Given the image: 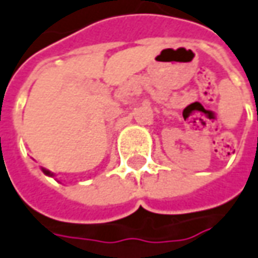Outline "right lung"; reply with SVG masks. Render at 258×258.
Returning <instances> with one entry per match:
<instances>
[{"label": "right lung", "mask_w": 258, "mask_h": 258, "mask_svg": "<svg viewBox=\"0 0 258 258\" xmlns=\"http://www.w3.org/2000/svg\"><path fill=\"white\" fill-rule=\"evenodd\" d=\"M41 170H43V173L47 174V176H53V173H51V172H49V170H46V169H41Z\"/></svg>", "instance_id": "add662e5"}]
</instances>
